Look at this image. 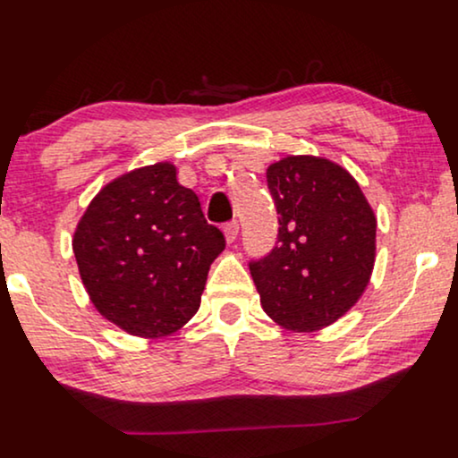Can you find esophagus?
<instances>
[{
  "instance_id": "obj_1",
  "label": "esophagus",
  "mask_w": 458,
  "mask_h": 458,
  "mask_svg": "<svg viewBox=\"0 0 458 458\" xmlns=\"http://www.w3.org/2000/svg\"><path fill=\"white\" fill-rule=\"evenodd\" d=\"M225 231V240H227V244H233L235 238H238V231H240V225L235 223V220H231V223H227L223 227Z\"/></svg>"
}]
</instances>
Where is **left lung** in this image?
<instances>
[{"label": "left lung", "mask_w": 458, "mask_h": 458, "mask_svg": "<svg viewBox=\"0 0 458 458\" xmlns=\"http://www.w3.org/2000/svg\"><path fill=\"white\" fill-rule=\"evenodd\" d=\"M266 175L281 227L270 255L250 263L261 306L287 330H321L362 298L377 218L353 175L324 156H284Z\"/></svg>", "instance_id": "1"}]
</instances>
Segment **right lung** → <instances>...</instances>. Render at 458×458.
I'll return each mask as SVG.
<instances>
[{
    "mask_svg": "<svg viewBox=\"0 0 458 458\" xmlns=\"http://www.w3.org/2000/svg\"><path fill=\"white\" fill-rule=\"evenodd\" d=\"M72 250L91 304L139 338L184 327L201 304L225 235L203 218L174 163L126 171L98 191L77 223Z\"/></svg>",
    "mask_w": 458,
    "mask_h": 458,
    "instance_id": "obj_1",
    "label": "right lung"
}]
</instances>
